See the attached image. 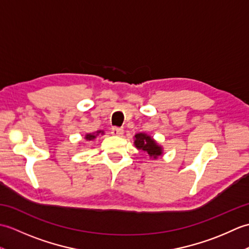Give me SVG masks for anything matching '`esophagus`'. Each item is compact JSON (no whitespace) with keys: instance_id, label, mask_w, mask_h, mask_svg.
<instances>
[{"instance_id":"1","label":"esophagus","mask_w":249,"mask_h":249,"mask_svg":"<svg viewBox=\"0 0 249 249\" xmlns=\"http://www.w3.org/2000/svg\"><path fill=\"white\" fill-rule=\"evenodd\" d=\"M124 133V130L120 127H112L111 128V134L113 136H122Z\"/></svg>"}]
</instances>
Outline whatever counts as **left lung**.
<instances>
[{"label":"left lung","mask_w":249,"mask_h":249,"mask_svg":"<svg viewBox=\"0 0 249 249\" xmlns=\"http://www.w3.org/2000/svg\"><path fill=\"white\" fill-rule=\"evenodd\" d=\"M134 144L137 149L146 152L149 156L151 158H154V160L162 154V147L151 136L144 133L135 135Z\"/></svg>","instance_id":"1"}]
</instances>
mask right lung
I'll return each instance as SVG.
<instances>
[{"instance_id": "1", "label": "right lung", "mask_w": 249, "mask_h": 249, "mask_svg": "<svg viewBox=\"0 0 249 249\" xmlns=\"http://www.w3.org/2000/svg\"><path fill=\"white\" fill-rule=\"evenodd\" d=\"M99 134L104 135V131L103 130H98V131H96V133H94V134H88V135H86V139L89 140V141L94 140Z\"/></svg>"}]
</instances>
